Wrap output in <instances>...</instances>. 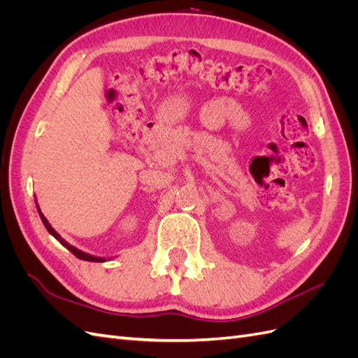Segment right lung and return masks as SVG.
I'll use <instances>...</instances> for the list:
<instances>
[{
    "mask_svg": "<svg viewBox=\"0 0 358 358\" xmlns=\"http://www.w3.org/2000/svg\"><path fill=\"white\" fill-rule=\"evenodd\" d=\"M36 206H37V210H38V215H40V218H41V221H43V224H45V227H46V230L55 237V239L62 245V246H66L69 251L73 254V255H76L78 258H80V259H85V262H92V263H104V262H107L106 258H101V257H95V255H91V254H86V252H83V251H80V249H78V248H74L73 245H70L69 242H66L62 239V237L52 229V225L49 224V221L45 218V215L41 213V210H40V208H38V204H37V200H36ZM109 262H110V258H109Z\"/></svg>",
    "mask_w": 358,
    "mask_h": 358,
    "instance_id": "right-lung-1",
    "label": "right lung"
}]
</instances>
